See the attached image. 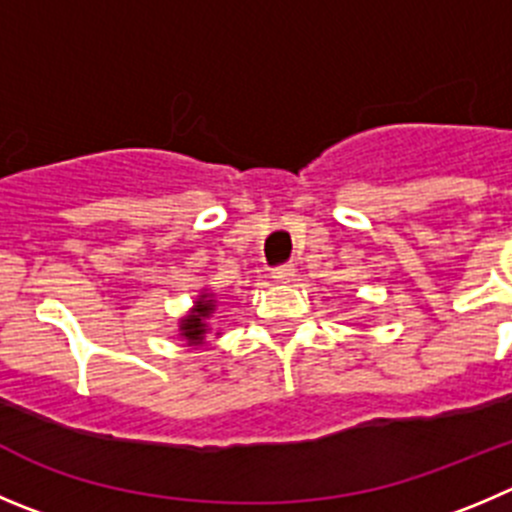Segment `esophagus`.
Returning a JSON list of instances; mask_svg holds the SVG:
<instances>
[{
  "label": "esophagus",
  "instance_id": "obj_1",
  "mask_svg": "<svg viewBox=\"0 0 512 512\" xmlns=\"http://www.w3.org/2000/svg\"><path fill=\"white\" fill-rule=\"evenodd\" d=\"M293 278H295L293 265H283L272 270V280H275V283H293Z\"/></svg>",
  "mask_w": 512,
  "mask_h": 512
}]
</instances>
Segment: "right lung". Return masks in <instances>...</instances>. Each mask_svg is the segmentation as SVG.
I'll return each instance as SVG.
<instances>
[{
	"label": "right lung",
	"mask_w": 512,
	"mask_h": 512,
	"mask_svg": "<svg viewBox=\"0 0 512 512\" xmlns=\"http://www.w3.org/2000/svg\"><path fill=\"white\" fill-rule=\"evenodd\" d=\"M217 305V295L212 290H202L197 295L191 308L179 318V328H176V336L184 341V346H207V336L212 333L209 318H212V313H217ZM217 336H222V333H217Z\"/></svg>",
	"instance_id": "1"
}]
</instances>
